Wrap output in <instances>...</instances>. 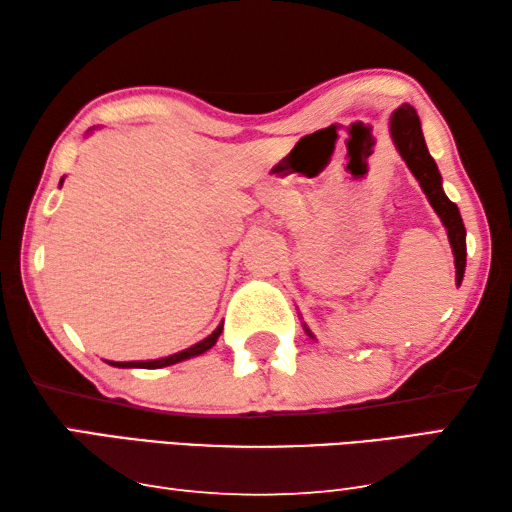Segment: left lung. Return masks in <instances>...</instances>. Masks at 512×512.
<instances>
[{
  "instance_id": "8db88e82",
  "label": "left lung",
  "mask_w": 512,
  "mask_h": 512,
  "mask_svg": "<svg viewBox=\"0 0 512 512\" xmlns=\"http://www.w3.org/2000/svg\"><path fill=\"white\" fill-rule=\"evenodd\" d=\"M389 134L396 145L398 154L403 156V161L410 167V172L416 176L418 185L425 192L427 201L434 208L436 215L443 221L445 230H448V239L454 253V268H457V286L463 280L466 273V226H463L461 212L457 203H452L443 192V179L439 174L434 159L427 152L421 120H418L416 111L412 105H401L392 118H389ZM304 331L313 338V333L304 327Z\"/></svg>"
}]
</instances>
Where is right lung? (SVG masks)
Returning a JSON list of instances; mask_svg holds the SVG:
<instances>
[{"label":"right lung","instance_id":"obj_1","mask_svg":"<svg viewBox=\"0 0 512 512\" xmlns=\"http://www.w3.org/2000/svg\"><path fill=\"white\" fill-rule=\"evenodd\" d=\"M64 179H60V185H62ZM221 331H224V324H219V327L210 333V336L206 340L197 342V345H192L188 349H183L179 353H172V356H165V358H159V360H138V362H109L111 367H138V369H161V367H170V365H176V362L181 360H188V358H194V356H201V353H206L208 349L215 347V342L219 340Z\"/></svg>","mask_w":512,"mask_h":512}]
</instances>
